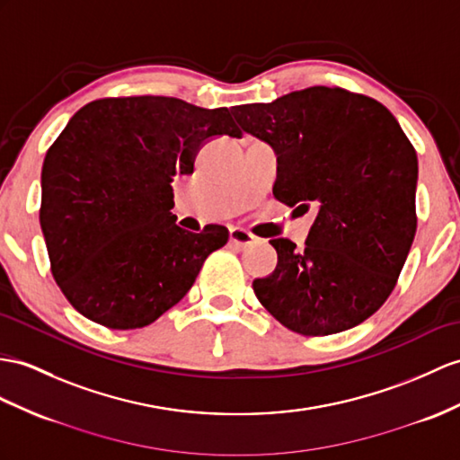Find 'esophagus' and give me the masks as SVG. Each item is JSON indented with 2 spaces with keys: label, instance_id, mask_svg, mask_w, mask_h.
<instances>
[{
  "label": "esophagus",
  "instance_id": "esophagus-1",
  "mask_svg": "<svg viewBox=\"0 0 460 460\" xmlns=\"http://www.w3.org/2000/svg\"><path fill=\"white\" fill-rule=\"evenodd\" d=\"M253 242H255V236H253V234H250L248 230L230 228V243L236 245V248L243 250V248H248V245H252Z\"/></svg>",
  "mask_w": 460,
  "mask_h": 460
}]
</instances>
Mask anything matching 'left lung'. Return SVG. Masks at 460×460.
<instances>
[{"label": "left lung", "mask_w": 460, "mask_h": 460, "mask_svg": "<svg viewBox=\"0 0 460 460\" xmlns=\"http://www.w3.org/2000/svg\"><path fill=\"white\" fill-rule=\"evenodd\" d=\"M277 152V200L318 215L305 250L275 238V271L257 300L302 335L345 332L385 305L416 236L418 155L378 101L314 85L230 109Z\"/></svg>", "instance_id": "obj_1"}]
</instances>
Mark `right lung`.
<instances>
[{
	"mask_svg": "<svg viewBox=\"0 0 460 460\" xmlns=\"http://www.w3.org/2000/svg\"><path fill=\"white\" fill-rule=\"evenodd\" d=\"M240 138L226 107L175 97H107L82 107L42 164L40 228L50 269L82 316L144 328L175 306L228 230L179 228L173 177L193 173L207 140Z\"/></svg>",
	"mask_w": 460,
	"mask_h": 460,
	"instance_id": "add662e5",
	"label": "right lung"
}]
</instances>
